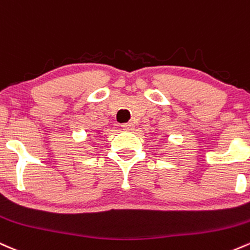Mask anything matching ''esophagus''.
<instances>
[{
    "label": "esophagus",
    "instance_id": "obj_1",
    "mask_svg": "<svg viewBox=\"0 0 250 250\" xmlns=\"http://www.w3.org/2000/svg\"><path fill=\"white\" fill-rule=\"evenodd\" d=\"M122 128H123V130L130 131V130L134 129V125H133V123H123Z\"/></svg>",
    "mask_w": 250,
    "mask_h": 250
}]
</instances>
